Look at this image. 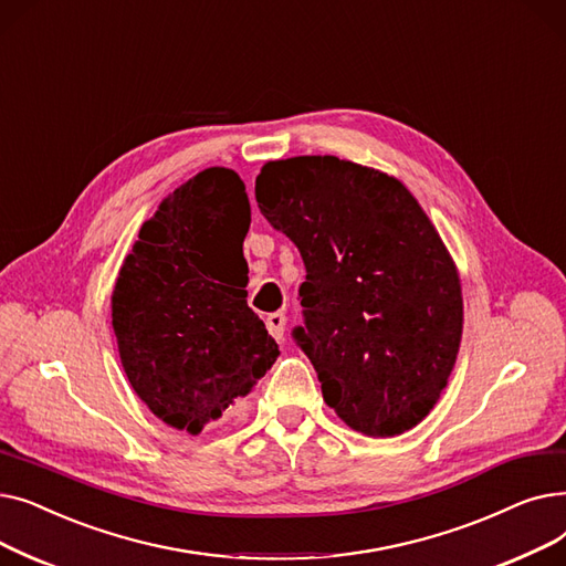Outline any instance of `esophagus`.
<instances>
[{
  "instance_id": "34e87169",
  "label": "esophagus",
  "mask_w": 566,
  "mask_h": 566,
  "mask_svg": "<svg viewBox=\"0 0 566 566\" xmlns=\"http://www.w3.org/2000/svg\"><path fill=\"white\" fill-rule=\"evenodd\" d=\"M285 325H287V317H285V313H272V315H266V329H269V334H272L276 340H283L285 338Z\"/></svg>"
}]
</instances>
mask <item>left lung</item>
Wrapping results in <instances>:
<instances>
[{"instance_id": "obj_1", "label": "left lung", "mask_w": 566, "mask_h": 566, "mask_svg": "<svg viewBox=\"0 0 566 566\" xmlns=\"http://www.w3.org/2000/svg\"><path fill=\"white\" fill-rule=\"evenodd\" d=\"M262 217L297 244L306 281L294 329L322 398L357 433L415 428L444 391L463 336L461 276L396 177L338 156L269 160Z\"/></svg>"}]
</instances>
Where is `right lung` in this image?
I'll list each match as a JSON object with an SVG mask.
<instances>
[{"label":"right lung","mask_w":566,"mask_h":566,"mask_svg":"<svg viewBox=\"0 0 566 566\" xmlns=\"http://www.w3.org/2000/svg\"><path fill=\"white\" fill-rule=\"evenodd\" d=\"M249 226L244 181L230 168H207L143 223L113 290V329L133 391L191 436L249 396L279 357L247 304Z\"/></svg>","instance_id":"add662e5"}]
</instances>
